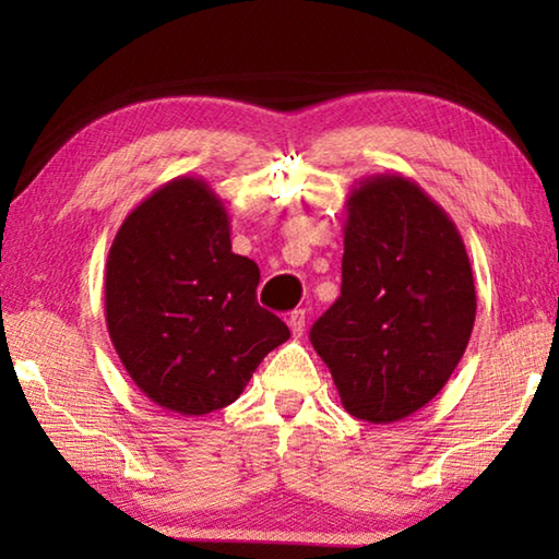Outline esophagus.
<instances>
[{"mask_svg":"<svg viewBox=\"0 0 559 559\" xmlns=\"http://www.w3.org/2000/svg\"><path fill=\"white\" fill-rule=\"evenodd\" d=\"M288 328L293 337H300L302 330H306V310H293L288 316Z\"/></svg>","mask_w":559,"mask_h":559,"instance_id":"1","label":"esophagus"}]
</instances>
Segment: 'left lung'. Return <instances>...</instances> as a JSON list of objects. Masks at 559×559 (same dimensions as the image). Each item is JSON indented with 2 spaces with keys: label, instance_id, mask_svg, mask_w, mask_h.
Instances as JSON below:
<instances>
[{
  "label": "left lung",
  "instance_id": "obj_1",
  "mask_svg": "<svg viewBox=\"0 0 559 559\" xmlns=\"http://www.w3.org/2000/svg\"><path fill=\"white\" fill-rule=\"evenodd\" d=\"M345 210L343 288L310 343L349 414L402 421L443 390L466 353L471 261L449 214L402 175L359 179Z\"/></svg>",
  "mask_w": 559,
  "mask_h": 559
}]
</instances>
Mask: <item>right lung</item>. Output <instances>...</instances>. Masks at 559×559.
Listing matches in <instances>:
<instances>
[{
    "label": "right lung",
    "instance_id": "add662e5",
    "mask_svg": "<svg viewBox=\"0 0 559 559\" xmlns=\"http://www.w3.org/2000/svg\"><path fill=\"white\" fill-rule=\"evenodd\" d=\"M259 266L231 251L224 202L175 177L132 210L106 263L112 347L150 402L202 416L239 400L290 330L259 306Z\"/></svg>",
    "mask_w": 559,
    "mask_h": 559
}]
</instances>
